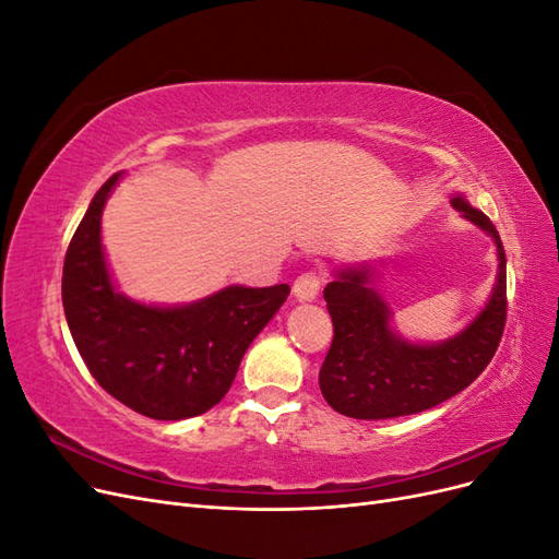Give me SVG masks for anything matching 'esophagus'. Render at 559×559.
Masks as SVG:
<instances>
[{
    "mask_svg": "<svg viewBox=\"0 0 559 559\" xmlns=\"http://www.w3.org/2000/svg\"><path fill=\"white\" fill-rule=\"evenodd\" d=\"M321 275L319 273H302L296 282H294V296L300 300V302H310L319 296V289H321Z\"/></svg>",
    "mask_w": 559,
    "mask_h": 559,
    "instance_id": "1",
    "label": "esophagus"
}]
</instances>
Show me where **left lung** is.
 <instances>
[{
	"label": "left lung",
	"mask_w": 559,
	"mask_h": 559,
	"mask_svg": "<svg viewBox=\"0 0 559 559\" xmlns=\"http://www.w3.org/2000/svg\"><path fill=\"white\" fill-rule=\"evenodd\" d=\"M450 202L497 247V277L485 306L445 341H411L394 329L392 308L378 292L382 261L335 267L324 289L333 343L319 370V389L335 413L389 419L429 411L460 394L495 357L506 324L503 245L492 222L462 193Z\"/></svg>",
	"instance_id": "8db88e82"
}]
</instances>
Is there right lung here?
I'll use <instances>...</instances> for the list:
<instances>
[{
    "label": "right lung",
    "instance_id": "right-lung-1",
    "mask_svg": "<svg viewBox=\"0 0 559 559\" xmlns=\"http://www.w3.org/2000/svg\"><path fill=\"white\" fill-rule=\"evenodd\" d=\"M123 173L95 193L62 267L67 326L107 394L151 419L207 413L226 396L247 347L289 296V284H230L205 298L156 306L126 296L103 245V212Z\"/></svg>",
    "mask_w": 559,
    "mask_h": 559
}]
</instances>
